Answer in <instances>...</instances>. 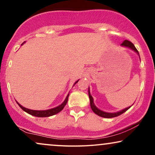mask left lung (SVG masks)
Wrapping results in <instances>:
<instances>
[{
  "label": "left lung",
  "mask_w": 155,
  "mask_h": 155,
  "mask_svg": "<svg viewBox=\"0 0 155 155\" xmlns=\"http://www.w3.org/2000/svg\"><path fill=\"white\" fill-rule=\"evenodd\" d=\"M121 46H124V47H127V48H130L131 49L134 51L135 52L137 53V54H138L139 56H140V54H139V52L137 49L136 48H135V46H134V44H132L131 41H129L128 40H125L123 41L122 44H121ZM89 99H90V106H91V108L92 109V111L94 112L96 114H97L98 116L99 117H104V118H113V117H118L119 115H121V114H123L125 111L128 110L130 108V107H127V108L123 109V110H121L119 111H117V112H114V113H108V112H105V111H103L100 110L99 109H98L97 107H96L94 103V99L93 97H91V94H90V91H89Z\"/></svg>",
  "instance_id": "8db88e82"
}]
</instances>
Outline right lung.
Segmentation results:
<instances>
[{"label":"right lung","instance_id":"obj_1","mask_svg":"<svg viewBox=\"0 0 155 155\" xmlns=\"http://www.w3.org/2000/svg\"><path fill=\"white\" fill-rule=\"evenodd\" d=\"M24 43H23V44L21 45H23V44H24ZM78 81H79V80H78V81H76L75 83H74V86L75 85V84L77 83ZM68 95H69V94H68V95L66 96L65 100H64V101L61 104L58 106V107H55V108H53V109H47V110H32V109H29L25 108V107H23V106H21L20 104L18 103L17 101H16V102H17L18 104L19 107H20L23 111H25V112H27L28 114H29L33 115V116H35V117H48L53 116V115H54V114H56L60 112V111L64 108V107H65L66 103H67V101H68Z\"/></svg>","mask_w":155,"mask_h":155}]
</instances>
